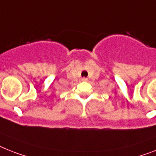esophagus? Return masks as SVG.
<instances>
[{"instance_id":"esophagus-1","label":"esophagus","mask_w":156,"mask_h":156,"mask_svg":"<svg viewBox=\"0 0 156 156\" xmlns=\"http://www.w3.org/2000/svg\"><path fill=\"white\" fill-rule=\"evenodd\" d=\"M82 81H85V82H86V81H87V78H82Z\"/></svg>"}]
</instances>
